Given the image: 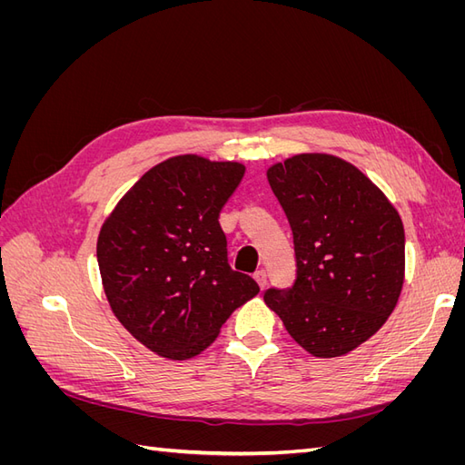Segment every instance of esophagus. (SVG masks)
<instances>
[{
    "label": "esophagus",
    "instance_id": "1",
    "mask_svg": "<svg viewBox=\"0 0 465 465\" xmlns=\"http://www.w3.org/2000/svg\"><path fill=\"white\" fill-rule=\"evenodd\" d=\"M254 279L258 281L260 289H265V285H267V273H265V270H258V272L254 273Z\"/></svg>",
    "mask_w": 465,
    "mask_h": 465
}]
</instances>
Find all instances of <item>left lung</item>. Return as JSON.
<instances>
[{
  "instance_id": "left-lung-1",
  "label": "left lung",
  "mask_w": 465,
  "mask_h": 465,
  "mask_svg": "<svg viewBox=\"0 0 465 465\" xmlns=\"http://www.w3.org/2000/svg\"><path fill=\"white\" fill-rule=\"evenodd\" d=\"M267 180L291 224L297 279L289 289H267L263 301L308 353L341 357L398 304L401 219L357 166L333 154H294L273 164Z\"/></svg>"
}]
</instances>
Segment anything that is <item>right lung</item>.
<instances>
[{
    "label": "right lung",
    "instance_id": "right-lung-1",
    "mask_svg": "<svg viewBox=\"0 0 465 465\" xmlns=\"http://www.w3.org/2000/svg\"><path fill=\"white\" fill-rule=\"evenodd\" d=\"M241 163L180 154L153 166L104 221L96 260L112 312L139 343L173 361L200 355L260 287L234 272L219 213Z\"/></svg>",
    "mask_w": 465,
    "mask_h": 465
}]
</instances>
